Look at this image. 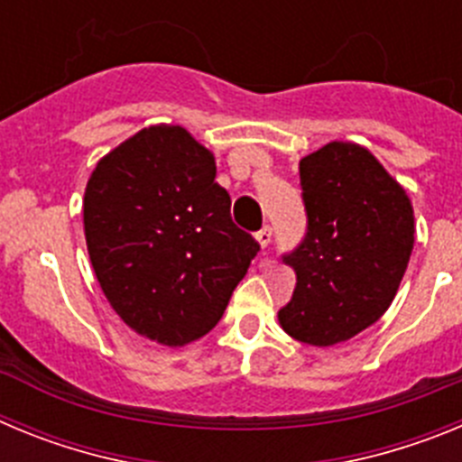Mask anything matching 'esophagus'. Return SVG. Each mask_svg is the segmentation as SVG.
<instances>
[{"label": "esophagus", "mask_w": 462, "mask_h": 462, "mask_svg": "<svg viewBox=\"0 0 462 462\" xmlns=\"http://www.w3.org/2000/svg\"><path fill=\"white\" fill-rule=\"evenodd\" d=\"M256 240H259L261 247H268V245H271V240H273V228L271 226L259 228V231H256Z\"/></svg>", "instance_id": "esophagus-1"}]
</instances>
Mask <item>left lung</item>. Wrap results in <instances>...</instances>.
Returning <instances> with one entry per match:
<instances>
[{
	"instance_id": "1",
	"label": "left lung",
	"mask_w": 462,
	"mask_h": 462,
	"mask_svg": "<svg viewBox=\"0 0 462 462\" xmlns=\"http://www.w3.org/2000/svg\"><path fill=\"white\" fill-rule=\"evenodd\" d=\"M308 215L303 240L282 261L296 289L280 324L305 345L358 336L386 312L414 247L405 189L354 143H328L298 164Z\"/></svg>"
}]
</instances>
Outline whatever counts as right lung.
Segmentation results:
<instances>
[{"instance_id":"obj_1","label":"right lung","mask_w":462,"mask_h":462,"mask_svg":"<svg viewBox=\"0 0 462 462\" xmlns=\"http://www.w3.org/2000/svg\"><path fill=\"white\" fill-rule=\"evenodd\" d=\"M215 175V157L182 126H150L106 154L85 189L97 280L122 321L162 345L215 328L261 250Z\"/></svg>"}]
</instances>
